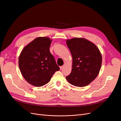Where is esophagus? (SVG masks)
<instances>
[{
    "label": "esophagus",
    "mask_w": 121,
    "mask_h": 121,
    "mask_svg": "<svg viewBox=\"0 0 121 121\" xmlns=\"http://www.w3.org/2000/svg\"><path fill=\"white\" fill-rule=\"evenodd\" d=\"M64 67H65V65H63V66H61V67H60V69H63Z\"/></svg>",
    "instance_id": "1"
}]
</instances>
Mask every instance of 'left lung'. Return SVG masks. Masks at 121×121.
Here are the masks:
<instances>
[{
    "label": "left lung",
    "instance_id": "1",
    "mask_svg": "<svg viewBox=\"0 0 121 121\" xmlns=\"http://www.w3.org/2000/svg\"><path fill=\"white\" fill-rule=\"evenodd\" d=\"M73 58L71 74L67 81L77 87H84L95 79L102 64L101 54L93 43L83 38L66 40Z\"/></svg>",
    "mask_w": 121,
    "mask_h": 121
}]
</instances>
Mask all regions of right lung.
<instances>
[{"label": "right lung", "mask_w": 121, "mask_h": 121, "mask_svg": "<svg viewBox=\"0 0 121 121\" xmlns=\"http://www.w3.org/2000/svg\"><path fill=\"white\" fill-rule=\"evenodd\" d=\"M52 42L48 37H37L26 46L20 54L19 66L21 74L32 85H45L54 73L60 70L49 51Z\"/></svg>", "instance_id": "1"}]
</instances>
